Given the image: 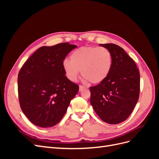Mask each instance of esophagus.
<instances>
[{
  "instance_id": "obj_1",
  "label": "esophagus",
  "mask_w": 159,
  "mask_h": 159,
  "mask_svg": "<svg viewBox=\"0 0 159 159\" xmlns=\"http://www.w3.org/2000/svg\"><path fill=\"white\" fill-rule=\"evenodd\" d=\"M85 88V86H83V85H80V91H82L83 89H84Z\"/></svg>"
}]
</instances>
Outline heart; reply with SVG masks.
Listing matches in <instances>:
<instances>
[{"mask_svg":"<svg viewBox=\"0 0 159 159\" xmlns=\"http://www.w3.org/2000/svg\"><path fill=\"white\" fill-rule=\"evenodd\" d=\"M70 60L62 64L64 73L70 81H75L80 75L90 84L102 83L109 76L112 68L113 56L104 47L83 46L74 50Z\"/></svg>","mask_w":159,"mask_h":159,"instance_id":"obj_1","label":"heart"}]
</instances>
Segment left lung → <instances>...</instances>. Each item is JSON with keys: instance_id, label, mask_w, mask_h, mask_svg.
<instances>
[{"instance_id": "left-lung-1", "label": "left lung", "mask_w": 159, "mask_h": 159, "mask_svg": "<svg viewBox=\"0 0 159 159\" xmlns=\"http://www.w3.org/2000/svg\"><path fill=\"white\" fill-rule=\"evenodd\" d=\"M99 45L111 53L112 68L106 80L90 88V103L104 122L118 124L129 117L138 102L140 75L135 62L122 48Z\"/></svg>"}]
</instances>
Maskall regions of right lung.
<instances>
[{"instance_id": "obj_1", "label": "right lung", "mask_w": 159, "mask_h": 159, "mask_svg": "<svg viewBox=\"0 0 159 159\" xmlns=\"http://www.w3.org/2000/svg\"><path fill=\"white\" fill-rule=\"evenodd\" d=\"M77 46H42L27 60L18 75L19 102L30 122L41 127L58 123L79 91L66 76L62 64Z\"/></svg>"}]
</instances>
